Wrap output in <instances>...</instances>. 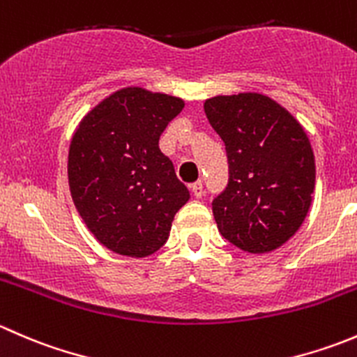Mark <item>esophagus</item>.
<instances>
[{
	"label": "esophagus",
	"mask_w": 357,
	"mask_h": 357,
	"mask_svg": "<svg viewBox=\"0 0 357 357\" xmlns=\"http://www.w3.org/2000/svg\"><path fill=\"white\" fill-rule=\"evenodd\" d=\"M190 188H192V193L195 195V199H200L204 195V183L202 181L193 183V185H190Z\"/></svg>",
	"instance_id": "34e87169"
}]
</instances>
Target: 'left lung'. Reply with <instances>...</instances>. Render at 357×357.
<instances>
[{
    "label": "left lung",
    "mask_w": 357,
    "mask_h": 357,
    "mask_svg": "<svg viewBox=\"0 0 357 357\" xmlns=\"http://www.w3.org/2000/svg\"><path fill=\"white\" fill-rule=\"evenodd\" d=\"M229 164L225 192L212 202L218 229L250 254L289 242L307 215L316 164L304 128L266 95L238 93L205 100Z\"/></svg>",
    "instance_id": "8db88e82"
}]
</instances>
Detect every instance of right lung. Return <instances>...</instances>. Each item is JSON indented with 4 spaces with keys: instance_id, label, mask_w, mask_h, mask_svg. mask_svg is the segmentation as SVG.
Wrapping results in <instances>:
<instances>
[{
    "instance_id": "1",
    "label": "right lung",
    "mask_w": 357,
    "mask_h": 357,
    "mask_svg": "<svg viewBox=\"0 0 357 357\" xmlns=\"http://www.w3.org/2000/svg\"><path fill=\"white\" fill-rule=\"evenodd\" d=\"M185 107L178 96L129 86L82 117L68 149V186L95 238L115 254L146 257L169 238L190 200L158 138Z\"/></svg>"
}]
</instances>
